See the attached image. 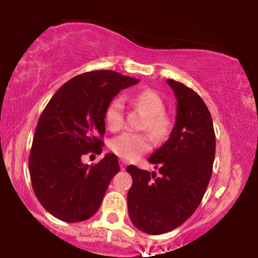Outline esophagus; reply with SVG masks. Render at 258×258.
<instances>
[{"label": "esophagus", "instance_id": "1", "mask_svg": "<svg viewBox=\"0 0 258 258\" xmlns=\"http://www.w3.org/2000/svg\"><path fill=\"white\" fill-rule=\"evenodd\" d=\"M126 162L125 161H123V160H120V168H121V170H125V168H126Z\"/></svg>", "mask_w": 258, "mask_h": 258}]
</instances>
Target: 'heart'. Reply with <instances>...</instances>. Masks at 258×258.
I'll return each mask as SVG.
<instances>
[{
  "label": "heart",
  "instance_id": "b5f03b06",
  "mask_svg": "<svg viewBox=\"0 0 258 258\" xmlns=\"http://www.w3.org/2000/svg\"><path fill=\"white\" fill-rule=\"evenodd\" d=\"M133 103L143 110L147 121L143 128L150 133L154 141H162L168 136L171 122L165 115V103L158 92L144 90L133 97ZM105 123L111 131H117L123 126V99L116 97L109 103L104 112ZM152 147L150 138L144 133L125 132L109 142V148L125 161H133L146 154Z\"/></svg>",
  "mask_w": 258,
  "mask_h": 258
}]
</instances>
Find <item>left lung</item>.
<instances>
[{
  "mask_svg": "<svg viewBox=\"0 0 258 258\" xmlns=\"http://www.w3.org/2000/svg\"><path fill=\"white\" fill-rule=\"evenodd\" d=\"M177 98V115L166 143L148 159L160 176L128 166L132 186L128 215L142 232L159 235L176 229L200 205L212 174L216 136L204 100L185 85L168 79Z\"/></svg>",
  "mask_w": 258,
  "mask_h": 258,
  "instance_id": "obj_1",
  "label": "left lung"
}]
</instances>
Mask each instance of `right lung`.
<instances>
[{
	"label": "right lung",
	"instance_id": "1",
	"mask_svg": "<svg viewBox=\"0 0 258 258\" xmlns=\"http://www.w3.org/2000/svg\"><path fill=\"white\" fill-rule=\"evenodd\" d=\"M138 82L112 70L81 74L65 82L41 114L29 172L37 200L58 220L81 222L98 211L120 171L117 156L106 154L96 165H85L81 156L102 153L106 106L121 90Z\"/></svg>",
	"mask_w": 258,
	"mask_h": 258
}]
</instances>
